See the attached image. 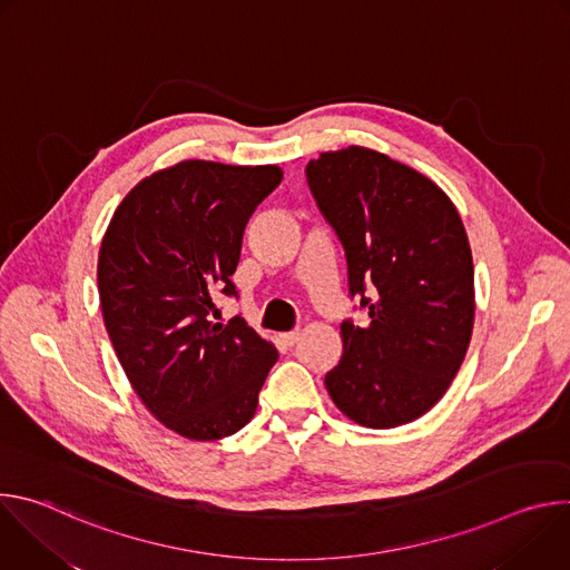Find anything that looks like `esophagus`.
Segmentation results:
<instances>
[{
	"label": "esophagus",
	"instance_id": "esophagus-1",
	"mask_svg": "<svg viewBox=\"0 0 570 570\" xmlns=\"http://www.w3.org/2000/svg\"><path fill=\"white\" fill-rule=\"evenodd\" d=\"M282 341H284L286 345H291V347H293V345L299 341V332L295 330V332H286V334H282Z\"/></svg>",
	"mask_w": 570,
	"mask_h": 570
}]
</instances>
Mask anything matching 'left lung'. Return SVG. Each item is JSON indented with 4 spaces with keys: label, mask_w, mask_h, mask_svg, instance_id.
<instances>
[{
    "label": "left lung",
    "mask_w": 570,
    "mask_h": 570,
    "mask_svg": "<svg viewBox=\"0 0 570 570\" xmlns=\"http://www.w3.org/2000/svg\"><path fill=\"white\" fill-rule=\"evenodd\" d=\"M320 214L345 250L350 295L370 322L341 324L343 356L324 376L361 426L409 424L442 399L473 330V262L449 196L383 153L350 146L306 165Z\"/></svg>",
    "instance_id": "8db88e82"
}]
</instances>
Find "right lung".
I'll return each instance as SVG.
<instances>
[{"label": "right lung", "mask_w": 570, "mask_h": 570, "mask_svg": "<svg viewBox=\"0 0 570 570\" xmlns=\"http://www.w3.org/2000/svg\"><path fill=\"white\" fill-rule=\"evenodd\" d=\"M279 167L187 159L144 178L117 207L99 253V297L117 358L146 409L183 438L246 426L277 350L243 317L212 322L257 205Z\"/></svg>", "instance_id": "add662e5"}]
</instances>
